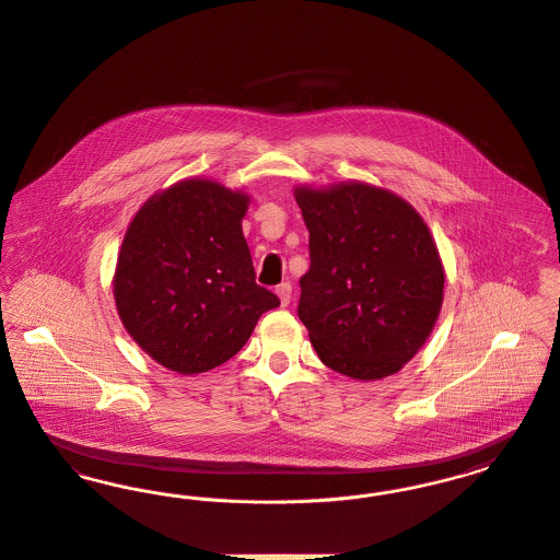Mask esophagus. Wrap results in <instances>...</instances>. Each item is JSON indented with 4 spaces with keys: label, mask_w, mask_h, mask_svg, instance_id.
<instances>
[{
    "label": "esophagus",
    "mask_w": 560,
    "mask_h": 560,
    "mask_svg": "<svg viewBox=\"0 0 560 560\" xmlns=\"http://www.w3.org/2000/svg\"><path fill=\"white\" fill-rule=\"evenodd\" d=\"M291 293H293V287L289 282H282L276 287V295L280 298L282 305H289L291 303Z\"/></svg>",
    "instance_id": "1"
}]
</instances>
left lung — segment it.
<instances>
[{
    "label": "left lung",
    "instance_id": "1",
    "mask_svg": "<svg viewBox=\"0 0 560 560\" xmlns=\"http://www.w3.org/2000/svg\"><path fill=\"white\" fill-rule=\"evenodd\" d=\"M295 199L310 231L298 314L318 359L354 380L399 372L444 301L429 226L408 201L363 183L298 188Z\"/></svg>",
    "mask_w": 560,
    "mask_h": 560
}]
</instances>
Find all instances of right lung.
I'll list each match as a JSON object with an SVG mask.
<instances>
[{
  "mask_svg": "<svg viewBox=\"0 0 560 560\" xmlns=\"http://www.w3.org/2000/svg\"><path fill=\"white\" fill-rule=\"evenodd\" d=\"M248 197L185 180L150 197L129 224L114 273L118 316L172 372L201 373L248 341L280 299L257 284L242 233Z\"/></svg>",
  "mask_w": 560,
  "mask_h": 560,
  "instance_id": "right-lung-1",
  "label": "right lung"
}]
</instances>
